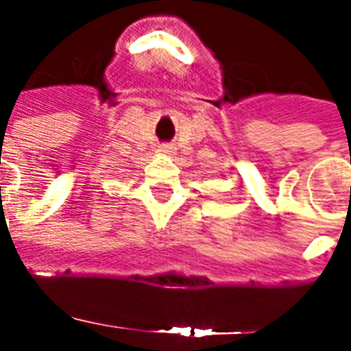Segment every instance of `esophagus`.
<instances>
[{
	"label": "esophagus",
	"instance_id": "esophagus-1",
	"mask_svg": "<svg viewBox=\"0 0 351 351\" xmlns=\"http://www.w3.org/2000/svg\"><path fill=\"white\" fill-rule=\"evenodd\" d=\"M160 152L161 154H173V146H169V145H163L160 148Z\"/></svg>",
	"mask_w": 351,
	"mask_h": 351
}]
</instances>
